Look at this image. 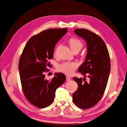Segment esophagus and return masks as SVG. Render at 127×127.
Listing matches in <instances>:
<instances>
[{
    "mask_svg": "<svg viewBox=\"0 0 127 127\" xmlns=\"http://www.w3.org/2000/svg\"><path fill=\"white\" fill-rule=\"evenodd\" d=\"M66 80H67V81H69V80H71V78H70V77L69 76H66Z\"/></svg>",
    "mask_w": 127,
    "mask_h": 127,
    "instance_id": "obj_1",
    "label": "esophagus"
}]
</instances>
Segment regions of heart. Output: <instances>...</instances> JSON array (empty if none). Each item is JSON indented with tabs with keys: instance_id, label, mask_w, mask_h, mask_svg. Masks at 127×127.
<instances>
[{
	"instance_id": "heart-1",
	"label": "heart",
	"mask_w": 127,
	"mask_h": 127,
	"mask_svg": "<svg viewBox=\"0 0 127 127\" xmlns=\"http://www.w3.org/2000/svg\"><path fill=\"white\" fill-rule=\"evenodd\" d=\"M69 45L72 51L74 52L76 50L79 51L83 47V42L79 39L77 38L72 37L68 41ZM58 47H57L55 51V55H57ZM78 66V64L76 62H64L59 64L58 67V70L59 71L62 72L65 74L71 75L74 72L76 68Z\"/></svg>"
}]
</instances>
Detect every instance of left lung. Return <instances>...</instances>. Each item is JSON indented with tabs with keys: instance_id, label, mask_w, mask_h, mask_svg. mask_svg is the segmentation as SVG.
Wrapping results in <instances>:
<instances>
[{
	"instance_id": "obj_1",
	"label": "left lung",
	"mask_w": 127,
	"mask_h": 127,
	"mask_svg": "<svg viewBox=\"0 0 127 127\" xmlns=\"http://www.w3.org/2000/svg\"><path fill=\"white\" fill-rule=\"evenodd\" d=\"M75 33L86 41L87 54L78 71L86 77L73 78L78 88L72 94L75 104L80 109H87L95 105L104 93L111 69L108 50L102 38L89 30L77 29Z\"/></svg>"
}]
</instances>
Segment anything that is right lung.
<instances>
[{"mask_svg": "<svg viewBox=\"0 0 127 127\" xmlns=\"http://www.w3.org/2000/svg\"><path fill=\"white\" fill-rule=\"evenodd\" d=\"M64 29H51L43 31L31 37L23 50L18 63L23 92L26 98L32 105L44 108L51 105L55 92L66 81L63 73H56L51 81L45 78V72L51 66L57 42L67 33Z\"/></svg>", "mask_w": 127, "mask_h": 127, "instance_id": "add662e5", "label": "right lung"}]
</instances>
